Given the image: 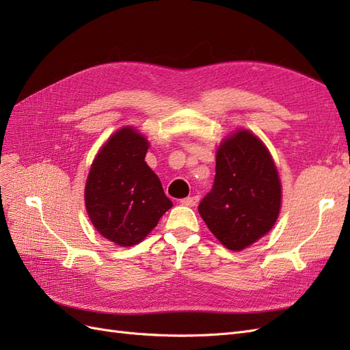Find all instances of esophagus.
<instances>
[{
    "label": "esophagus",
    "instance_id": "34e87169",
    "mask_svg": "<svg viewBox=\"0 0 350 350\" xmlns=\"http://www.w3.org/2000/svg\"><path fill=\"white\" fill-rule=\"evenodd\" d=\"M200 201V196L198 195H193V196H187V198L182 200L183 205H189V207H193V205L198 204Z\"/></svg>",
    "mask_w": 350,
    "mask_h": 350
}]
</instances>
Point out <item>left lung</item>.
I'll return each mask as SVG.
<instances>
[{"instance_id":"1","label":"left lung","mask_w":350,"mask_h":350,"mask_svg":"<svg viewBox=\"0 0 350 350\" xmlns=\"http://www.w3.org/2000/svg\"><path fill=\"white\" fill-rule=\"evenodd\" d=\"M281 207V183L263 143L241 130L221 143L216 177L198 211L232 252L252 245L272 229Z\"/></svg>"}]
</instances>
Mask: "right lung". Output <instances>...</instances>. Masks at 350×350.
Here are the masks:
<instances>
[{
    "mask_svg": "<svg viewBox=\"0 0 350 350\" xmlns=\"http://www.w3.org/2000/svg\"><path fill=\"white\" fill-rule=\"evenodd\" d=\"M148 146L136 130L121 129L98 152L87 178L88 217L106 239L121 247L139 244L173 207L145 163Z\"/></svg>",
    "mask_w": 350,
    "mask_h": 350,
    "instance_id": "obj_1",
    "label": "right lung"
}]
</instances>
